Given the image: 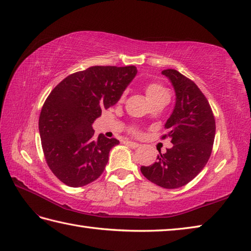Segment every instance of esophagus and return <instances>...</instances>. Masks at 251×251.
I'll use <instances>...</instances> for the list:
<instances>
[{
    "instance_id": "1",
    "label": "esophagus",
    "mask_w": 251,
    "mask_h": 251,
    "mask_svg": "<svg viewBox=\"0 0 251 251\" xmlns=\"http://www.w3.org/2000/svg\"><path fill=\"white\" fill-rule=\"evenodd\" d=\"M125 144L128 146V147H130V148H132V149H135V148H138V147L140 146L138 142H134V141H129V140H126L125 141Z\"/></svg>"
}]
</instances>
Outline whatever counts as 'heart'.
<instances>
[{"mask_svg":"<svg viewBox=\"0 0 251 251\" xmlns=\"http://www.w3.org/2000/svg\"><path fill=\"white\" fill-rule=\"evenodd\" d=\"M145 92H146V96H147V98H148L149 101L154 100V99H156V98L163 96L164 93H166L164 88L160 86L159 83H150V85L146 87Z\"/></svg>","mask_w":251,"mask_h":251,"instance_id":"1","label":"heart"}]
</instances>
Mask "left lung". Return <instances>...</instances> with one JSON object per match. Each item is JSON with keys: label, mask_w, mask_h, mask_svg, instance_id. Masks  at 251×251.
Returning a JSON list of instances; mask_svg holds the SVG:
<instances>
[{"label": "left lung", "mask_w": 251, "mask_h": 251, "mask_svg": "<svg viewBox=\"0 0 251 251\" xmlns=\"http://www.w3.org/2000/svg\"><path fill=\"white\" fill-rule=\"evenodd\" d=\"M175 91L173 112L164 124L173 147L160 153L152 165L141 166V173L166 189L188 184L202 170L211 155L215 120L207 98L194 81L175 70L162 71ZM166 135L163 136L165 138Z\"/></svg>", "instance_id": "8db88e82"}]
</instances>
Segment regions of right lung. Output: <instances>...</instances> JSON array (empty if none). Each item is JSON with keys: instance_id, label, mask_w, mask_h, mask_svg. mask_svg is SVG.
I'll use <instances>...</instances> for the list:
<instances>
[{"instance_id": "1", "label": "right lung", "mask_w": 251, "mask_h": 251, "mask_svg": "<svg viewBox=\"0 0 251 251\" xmlns=\"http://www.w3.org/2000/svg\"><path fill=\"white\" fill-rule=\"evenodd\" d=\"M137 75L135 66H92L67 76L54 88L39 117V132L49 168L71 187H81L103 173L120 141L92 124L102 110L116 104Z\"/></svg>"}]
</instances>
